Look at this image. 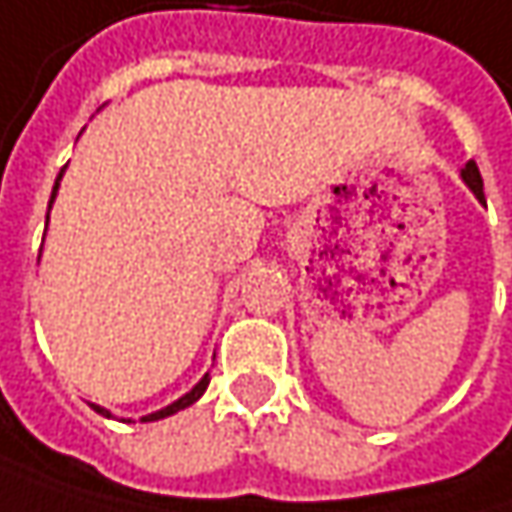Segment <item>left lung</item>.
Listing matches in <instances>:
<instances>
[{
  "label": "left lung",
  "instance_id": "left-lung-1",
  "mask_svg": "<svg viewBox=\"0 0 512 512\" xmlns=\"http://www.w3.org/2000/svg\"><path fill=\"white\" fill-rule=\"evenodd\" d=\"M460 174H463V180L469 183V189L478 195V201H484V180H481V171H478L475 160H469V163H466V168H463Z\"/></svg>",
  "mask_w": 512,
  "mask_h": 512
}]
</instances>
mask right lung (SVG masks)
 Masks as SVG:
<instances>
[{"mask_svg":"<svg viewBox=\"0 0 512 512\" xmlns=\"http://www.w3.org/2000/svg\"><path fill=\"white\" fill-rule=\"evenodd\" d=\"M60 174H63V171H60ZM60 174H57V180H60ZM55 192H57V183H55ZM55 192H52V201H55ZM49 206H52V203H49ZM46 221H49V215H46ZM206 384H209V376H203L201 382L195 384V387H192V390H189V393H186L183 399H177V402H171L168 408H163V411H157V414H151V417H142V422L163 420V417H171V414H177V411H183V408H189L192 402H198V399H201L203 390H206ZM92 408H95L98 414H104V417H110V414H107L104 408H98V405H92Z\"/></svg>","mask_w":512,"mask_h":512,"instance_id":"right-lung-1","label":"right lung"}]
</instances>
